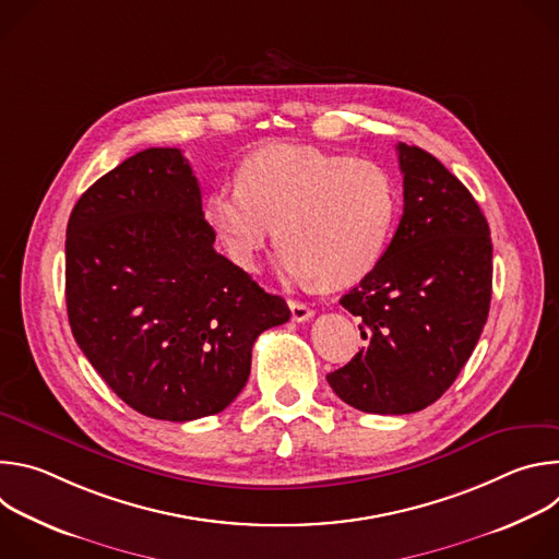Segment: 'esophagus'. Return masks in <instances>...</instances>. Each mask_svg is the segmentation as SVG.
Returning a JSON list of instances; mask_svg holds the SVG:
<instances>
[{
  "label": "esophagus",
  "instance_id": "1",
  "mask_svg": "<svg viewBox=\"0 0 559 559\" xmlns=\"http://www.w3.org/2000/svg\"><path fill=\"white\" fill-rule=\"evenodd\" d=\"M289 309H292V321H296V323H305L313 316V309L298 300H289Z\"/></svg>",
  "mask_w": 559,
  "mask_h": 559
}]
</instances>
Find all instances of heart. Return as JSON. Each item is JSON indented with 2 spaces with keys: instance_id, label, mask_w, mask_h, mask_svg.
I'll list each match as a JSON object with an SVG mask.
<instances>
[{
  "instance_id": "b5f03b06",
  "label": "heart",
  "mask_w": 559,
  "mask_h": 559,
  "mask_svg": "<svg viewBox=\"0 0 559 559\" xmlns=\"http://www.w3.org/2000/svg\"><path fill=\"white\" fill-rule=\"evenodd\" d=\"M236 181L212 190L201 216L238 270L257 272L281 236L287 278L347 287L376 267L389 243L397 192L371 162L311 145H267L246 158Z\"/></svg>"
}]
</instances>
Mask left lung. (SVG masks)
I'll use <instances>...</instances> for the list:
<instances>
[{"mask_svg": "<svg viewBox=\"0 0 559 559\" xmlns=\"http://www.w3.org/2000/svg\"><path fill=\"white\" fill-rule=\"evenodd\" d=\"M403 218L376 267L341 305L367 345L328 376L367 414H414L453 384L485 330L493 246L471 192L423 147L397 143Z\"/></svg>", "mask_w": 559, "mask_h": 559, "instance_id": "left-lung-1", "label": "left lung"}]
</instances>
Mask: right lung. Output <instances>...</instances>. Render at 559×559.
<instances>
[{
    "mask_svg": "<svg viewBox=\"0 0 559 559\" xmlns=\"http://www.w3.org/2000/svg\"><path fill=\"white\" fill-rule=\"evenodd\" d=\"M72 336L134 412L188 423L223 412L250 378L259 334L289 321L214 250L179 147H147L93 183L66 229Z\"/></svg>",
    "mask_w": 559,
    "mask_h": 559,
    "instance_id": "1",
    "label": "right lung"
}]
</instances>
